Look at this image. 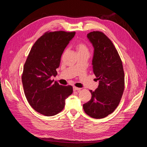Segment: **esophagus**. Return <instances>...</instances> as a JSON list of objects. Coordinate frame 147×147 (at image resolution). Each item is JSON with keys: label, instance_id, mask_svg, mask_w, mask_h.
I'll use <instances>...</instances> for the list:
<instances>
[{"label": "esophagus", "instance_id": "34e87169", "mask_svg": "<svg viewBox=\"0 0 147 147\" xmlns=\"http://www.w3.org/2000/svg\"><path fill=\"white\" fill-rule=\"evenodd\" d=\"M73 89H74V91H80V90H82V88H77V87H75V86H74Z\"/></svg>", "mask_w": 147, "mask_h": 147}]
</instances>
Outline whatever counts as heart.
<instances>
[{"label": "heart", "instance_id": "b5f03b06", "mask_svg": "<svg viewBox=\"0 0 147 147\" xmlns=\"http://www.w3.org/2000/svg\"><path fill=\"white\" fill-rule=\"evenodd\" d=\"M75 47L78 51V53H83V52H87L88 53V47L86 45V43L82 42H77L75 45Z\"/></svg>", "mask_w": 147, "mask_h": 147}]
</instances>
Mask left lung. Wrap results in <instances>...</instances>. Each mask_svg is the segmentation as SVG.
Segmentation results:
<instances>
[{
  "mask_svg": "<svg viewBox=\"0 0 147 147\" xmlns=\"http://www.w3.org/2000/svg\"><path fill=\"white\" fill-rule=\"evenodd\" d=\"M87 37L94 47L93 72L99 80L91 99L83 104V110L96 119L106 117L119 105L124 90V73L120 56L110 38L100 31H93Z\"/></svg>",
  "mask_w": 147,
  "mask_h": 147,
  "instance_id": "8db88e82",
  "label": "left lung"
}]
</instances>
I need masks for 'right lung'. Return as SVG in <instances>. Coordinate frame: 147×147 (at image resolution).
Wrapping results in <instances>:
<instances>
[{"instance_id":"obj_1","label":"right lung","mask_w":147,"mask_h":147,"mask_svg":"<svg viewBox=\"0 0 147 147\" xmlns=\"http://www.w3.org/2000/svg\"><path fill=\"white\" fill-rule=\"evenodd\" d=\"M75 32H46L35 42L29 53L22 74L24 94L37 112L50 117L59 113L65 100L72 94V86L59 85L50 79L57 75L61 57Z\"/></svg>"}]
</instances>
